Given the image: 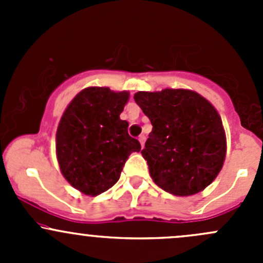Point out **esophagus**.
I'll return each instance as SVG.
<instances>
[{
  "label": "esophagus",
  "instance_id": "1",
  "mask_svg": "<svg viewBox=\"0 0 263 263\" xmlns=\"http://www.w3.org/2000/svg\"><path fill=\"white\" fill-rule=\"evenodd\" d=\"M139 141H140V144H141V147H144L145 141H146V137H145L144 135H142V136L139 137Z\"/></svg>",
  "mask_w": 263,
  "mask_h": 263
}]
</instances>
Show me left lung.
I'll return each instance as SVG.
<instances>
[{"mask_svg":"<svg viewBox=\"0 0 263 263\" xmlns=\"http://www.w3.org/2000/svg\"><path fill=\"white\" fill-rule=\"evenodd\" d=\"M134 99L153 124L141 151L153 181L174 196L196 195L211 184L227 155L214 105L185 89L139 91Z\"/></svg>","mask_w":263,"mask_h":263,"instance_id":"left-lung-1","label":"left lung"}]
</instances>
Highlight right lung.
Listing matches in <instances>:
<instances>
[{
    "label": "right lung",
    "instance_id": "1",
    "mask_svg": "<svg viewBox=\"0 0 263 263\" xmlns=\"http://www.w3.org/2000/svg\"><path fill=\"white\" fill-rule=\"evenodd\" d=\"M128 91L90 86L81 90L63 112L55 134V154L65 179L86 196H98L116 184L124 163L141 145L128 135L119 115Z\"/></svg>",
    "mask_w": 263,
    "mask_h": 263
}]
</instances>
